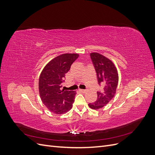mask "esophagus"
Returning <instances> with one entry per match:
<instances>
[{
	"instance_id": "1",
	"label": "esophagus",
	"mask_w": 155,
	"mask_h": 155,
	"mask_svg": "<svg viewBox=\"0 0 155 155\" xmlns=\"http://www.w3.org/2000/svg\"><path fill=\"white\" fill-rule=\"evenodd\" d=\"M79 91H80L81 92H85L87 91L85 90V89H79Z\"/></svg>"
}]
</instances>
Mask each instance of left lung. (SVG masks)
I'll return each instance as SVG.
<instances>
[{
  "label": "left lung",
  "instance_id": "8db88e82",
  "mask_svg": "<svg viewBox=\"0 0 155 155\" xmlns=\"http://www.w3.org/2000/svg\"><path fill=\"white\" fill-rule=\"evenodd\" d=\"M91 58L97 74V81L102 89L97 92V98L88 106L92 109H99L109 104L114 97L118 83V73L113 62L99 53L91 54Z\"/></svg>",
  "mask_w": 155,
  "mask_h": 155
}]
</instances>
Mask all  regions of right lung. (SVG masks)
I'll list each match as a JSON object with an SVG mask.
<instances>
[{
    "mask_svg": "<svg viewBox=\"0 0 155 155\" xmlns=\"http://www.w3.org/2000/svg\"><path fill=\"white\" fill-rule=\"evenodd\" d=\"M78 54H63L46 65L39 79L41 99L47 109L54 114H62L72 109L76 92L61 90L65 74L78 58Z\"/></svg>",
    "mask_w": 155,
    "mask_h": 155,
    "instance_id": "1",
    "label": "right lung"
}]
</instances>
